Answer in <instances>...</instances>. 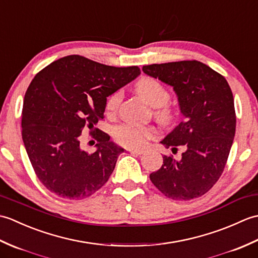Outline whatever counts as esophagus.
<instances>
[{"label": "esophagus", "instance_id": "1", "mask_svg": "<svg viewBox=\"0 0 258 258\" xmlns=\"http://www.w3.org/2000/svg\"><path fill=\"white\" fill-rule=\"evenodd\" d=\"M127 151L130 153H132V154H136V155H142L144 153L143 150H138V149H128Z\"/></svg>", "mask_w": 258, "mask_h": 258}]
</instances>
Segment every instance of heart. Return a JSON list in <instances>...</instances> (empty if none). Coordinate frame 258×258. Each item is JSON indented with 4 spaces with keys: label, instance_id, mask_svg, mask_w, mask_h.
<instances>
[{
    "label": "heart",
    "instance_id": "1",
    "mask_svg": "<svg viewBox=\"0 0 258 258\" xmlns=\"http://www.w3.org/2000/svg\"><path fill=\"white\" fill-rule=\"evenodd\" d=\"M135 91L143 100L150 104L152 107H156L154 116L163 125H172L177 119L176 108L168 105L169 91L156 79L145 78L140 79L135 84ZM120 101H122V92L116 91L109 95L105 103V111L107 115H114L117 112ZM155 130L149 126H138L134 124H122L115 127L114 139L120 145L127 147H142L147 141L155 136Z\"/></svg>",
    "mask_w": 258,
    "mask_h": 258
}]
</instances>
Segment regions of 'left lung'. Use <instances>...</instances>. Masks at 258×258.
<instances>
[{
  "mask_svg": "<svg viewBox=\"0 0 258 258\" xmlns=\"http://www.w3.org/2000/svg\"><path fill=\"white\" fill-rule=\"evenodd\" d=\"M143 72L173 86L185 116L161 142L173 153L184 146L182 158L164 155L162 167L150 175L152 183L175 201L204 195L221 177L234 141L231 87L223 75L195 59L145 65Z\"/></svg>",
  "mask_w": 258,
  "mask_h": 258,
  "instance_id": "1",
  "label": "left lung"
}]
</instances>
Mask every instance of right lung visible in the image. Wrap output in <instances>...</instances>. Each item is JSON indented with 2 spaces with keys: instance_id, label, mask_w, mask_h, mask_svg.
<instances>
[{
  "instance_id": "add662e5",
  "label": "right lung",
  "mask_w": 258,
  "mask_h": 258,
  "mask_svg": "<svg viewBox=\"0 0 258 258\" xmlns=\"http://www.w3.org/2000/svg\"><path fill=\"white\" fill-rule=\"evenodd\" d=\"M140 74L139 67L115 68L69 55L35 75L24 96L22 139L48 190L62 199L83 200L107 182L124 150L94 126L104 117L106 97ZM86 128L97 141L92 155L79 143Z\"/></svg>"
}]
</instances>
